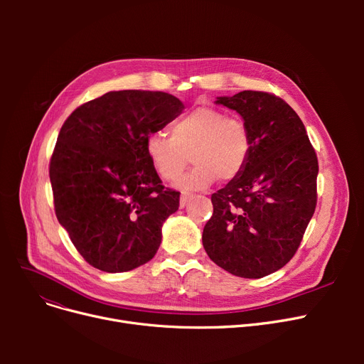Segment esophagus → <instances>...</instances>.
<instances>
[{"mask_svg": "<svg viewBox=\"0 0 364 364\" xmlns=\"http://www.w3.org/2000/svg\"><path fill=\"white\" fill-rule=\"evenodd\" d=\"M193 198V195L192 193H186V192H183L181 193V198H180V206L181 208H184L186 205H187V202Z\"/></svg>", "mask_w": 364, "mask_h": 364, "instance_id": "1", "label": "esophagus"}]
</instances>
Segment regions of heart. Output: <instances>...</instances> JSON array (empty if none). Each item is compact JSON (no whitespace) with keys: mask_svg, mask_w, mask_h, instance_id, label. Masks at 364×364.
<instances>
[{"mask_svg":"<svg viewBox=\"0 0 364 364\" xmlns=\"http://www.w3.org/2000/svg\"><path fill=\"white\" fill-rule=\"evenodd\" d=\"M252 137L246 122L221 109L200 106L172 124L171 137L153 132L146 140L147 158L165 181L177 180L192 155L195 168L178 181L181 188H202L218 177L236 178L251 156Z\"/></svg>","mask_w":364,"mask_h":364,"instance_id":"1","label":"heart"}]
</instances>
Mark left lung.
<instances>
[{
  "label": "left lung",
  "mask_w": 364,
  "mask_h": 364,
  "mask_svg": "<svg viewBox=\"0 0 364 364\" xmlns=\"http://www.w3.org/2000/svg\"><path fill=\"white\" fill-rule=\"evenodd\" d=\"M217 103L243 118L252 150L240 174L211 196L202 242L225 272L259 279L298 251L317 203V155L296 112L277 95L245 90Z\"/></svg>",
  "instance_id": "8db88e82"
}]
</instances>
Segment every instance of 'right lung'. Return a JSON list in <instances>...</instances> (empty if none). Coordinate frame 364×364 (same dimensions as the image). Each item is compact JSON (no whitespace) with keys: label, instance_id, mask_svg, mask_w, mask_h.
Wrapping results in <instances>:
<instances>
[{"label":"right lung","instance_id":"1","mask_svg":"<svg viewBox=\"0 0 364 364\" xmlns=\"http://www.w3.org/2000/svg\"><path fill=\"white\" fill-rule=\"evenodd\" d=\"M183 109L168 92L122 90L81 105L65 121L50 161L54 211L95 269L129 272L159 250L180 192L162 184L146 140Z\"/></svg>","mask_w":364,"mask_h":364}]
</instances>
